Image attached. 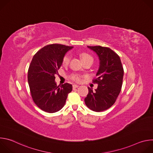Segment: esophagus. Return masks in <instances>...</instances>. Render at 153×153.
Listing matches in <instances>:
<instances>
[{"instance_id":"1","label":"esophagus","mask_w":153,"mask_h":153,"mask_svg":"<svg viewBox=\"0 0 153 153\" xmlns=\"http://www.w3.org/2000/svg\"><path fill=\"white\" fill-rule=\"evenodd\" d=\"M79 86L77 85H73V90H75L76 88H77Z\"/></svg>"}]
</instances>
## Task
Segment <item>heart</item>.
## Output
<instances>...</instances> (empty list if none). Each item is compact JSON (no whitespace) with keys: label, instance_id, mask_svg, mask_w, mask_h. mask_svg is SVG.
Instances as JSON below:
<instances>
[{"label":"heart","instance_id":"1","mask_svg":"<svg viewBox=\"0 0 153 153\" xmlns=\"http://www.w3.org/2000/svg\"><path fill=\"white\" fill-rule=\"evenodd\" d=\"M81 57H82V60L83 61V62L86 61V60H93V58L91 56H90V54H87V53H82L81 54ZM71 60V55L70 54H65L62 59V64L64 65H68ZM82 76L80 74H76V73H73L71 74L70 76V78L71 80L79 83L82 80Z\"/></svg>","mask_w":153,"mask_h":153}]
</instances>
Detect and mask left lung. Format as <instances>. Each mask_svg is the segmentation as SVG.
I'll use <instances>...</instances> for the list:
<instances>
[{"mask_svg":"<svg viewBox=\"0 0 153 153\" xmlns=\"http://www.w3.org/2000/svg\"><path fill=\"white\" fill-rule=\"evenodd\" d=\"M96 53L100 66L93 83L98 84L93 91L88 87V94L85 102L90 110L100 112L110 108L115 103L122 88L123 68L119 55L108 47L88 46Z\"/></svg>","mask_w":153,"mask_h":153,"instance_id":"obj_1","label":"left lung"}]
</instances>
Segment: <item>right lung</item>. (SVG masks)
<instances>
[{
	"mask_svg": "<svg viewBox=\"0 0 153 153\" xmlns=\"http://www.w3.org/2000/svg\"><path fill=\"white\" fill-rule=\"evenodd\" d=\"M73 48L54 43L43 47L33 56L28 71V82L34 102L43 111L53 113L61 110L72 91V85L65 83L57 86L54 80L63 56Z\"/></svg>",
	"mask_w": 153,
	"mask_h": 153,
	"instance_id": "obj_1",
	"label": "right lung"
}]
</instances>
